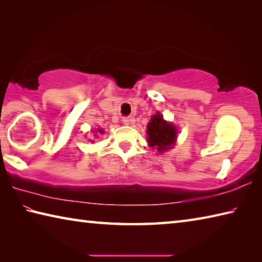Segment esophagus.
<instances>
[{"mask_svg":"<svg viewBox=\"0 0 262 262\" xmlns=\"http://www.w3.org/2000/svg\"><path fill=\"white\" fill-rule=\"evenodd\" d=\"M122 123L123 125H129V122H130V119L129 118H127V117H125V118H122Z\"/></svg>","mask_w":262,"mask_h":262,"instance_id":"34e87169","label":"esophagus"}]
</instances>
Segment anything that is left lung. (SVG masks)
Returning a JSON list of instances; mask_svg holds the SVG:
<instances>
[{
  "instance_id": "8db88e82",
  "label": "left lung",
  "mask_w": 262,
  "mask_h": 262,
  "mask_svg": "<svg viewBox=\"0 0 262 262\" xmlns=\"http://www.w3.org/2000/svg\"><path fill=\"white\" fill-rule=\"evenodd\" d=\"M148 143L152 149H157L159 154L172 149L176 143L177 128L172 123L165 121L161 113L152 115L151 120L147 126Z\"/></svg>"
}]
</instances>
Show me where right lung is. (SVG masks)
Masks as SVG:
<instances>
[{"label": "right lung", "instance_id": "1", "mask_svg": "<svg viewBox=\"0 0 262 262\" xmlns=\"http://www.w3.org/2000/svg\"><path fill=\"white\" fill-rule=\"evenodd\" d=\"M92 133H96L95 136H97V134H104V130L101 129V128H99V129H95Z\"/></svg>", "mask_w": 262, "mask_h": 262}]
</instances>
